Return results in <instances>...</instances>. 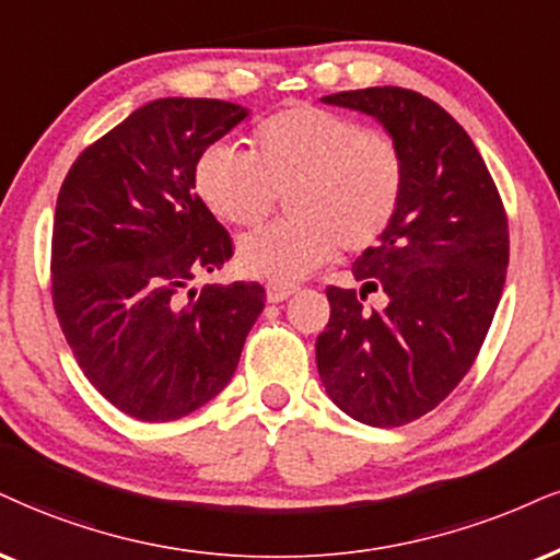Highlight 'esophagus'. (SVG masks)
I'll return each instance as SVG.
<instances>
[{"instance_id": "obj_1", "label": "esophagus", "mask_w": 560, "mask_h": 560, "mask_svg": "<svg viewBox=\"0 0 560 560\" xmlns=\"http://www.w3.org/2000/svg\"><path fill=\"white\" fill-rule=\"evenodd\" d=\"M295 291H299V288L291 285V282H269L267 299H269V303H282V301L291 299Z\"/></svg>"}]
</instances>
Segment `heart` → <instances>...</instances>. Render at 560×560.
I'll use <instances>...</instances> for the list:
<instances>
[{
    "mask_svg": "<svg viewBox=\"0 0 560 560\" xmlns=\"http://www.w3.org/2000/svg\"><path fill=\"white\" fill-rule=\"evenodd\" d=\"M197 195L228 223L259 225L285 195L288 220L238 241L248 275L299 280L332 259L374 246L397 215L405 158L389 135L350 116L299 103L254 129L248 153L215 142L195 165Z\"/></svg>",
    "mask_w": 560,
    "mask_h": 560,
    "instance_id": "obj_1",
    "label": "heart"
}]
</instances>
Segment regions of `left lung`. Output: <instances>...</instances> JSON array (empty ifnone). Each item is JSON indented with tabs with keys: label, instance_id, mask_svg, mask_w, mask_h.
<instances>
[{
	"label": "left lung",
	"instance_id": "1",
	"mask_svg": "<svg viewBox=\"0 0 560 560\" xmlns=\"http://www.w3.org/2000/svg\"><path fill=\"white\" fill-rule=\"evenodd\" d=\"M382 124L405 158L397 215L355 259L361 288H327L316 369L332 402L365 425L397 428L433 410L472 369L509 267L506 210L470 135L416 90L324 95ZM384 292V310H369Z\"/></svg>",
	"mask_w": 560,
	"mask_h": 560
}]
</instances>
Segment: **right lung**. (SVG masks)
I'll list each match as a JSON object with an SVG mask.
<instances>
[{
  "instance_id": "1",
  "label": "right lung",
  "mask_w": 560,
  "mask_h": 560,
  "mask_svg": "<svg viewBox=\"0 0 560 560\" xmlns=\"http://www.w3.org/2000/svg\"><path fill=\"white\" fill-rule=\"evenodd\" d=\"M246 116L215 98L150 101L82 150L59 189L54 312L88 382L144 423L220 395L265 308L259 282L189 285L233 257L195 195L197 158Z\"/></svg>"
}]
</instances>
